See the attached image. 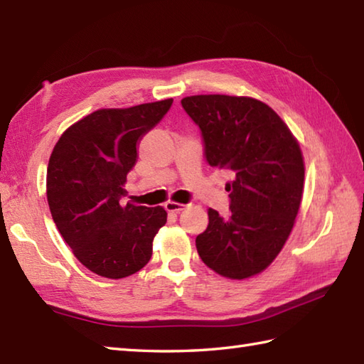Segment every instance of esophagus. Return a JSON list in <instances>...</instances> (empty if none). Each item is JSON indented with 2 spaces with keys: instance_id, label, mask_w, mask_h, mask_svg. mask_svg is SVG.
Masks as SVG:
<instances>
[{
  "instance_id": "1",
  "label": "esophagus",
  "mask_w": 364,
  "mask_h": 364,
  "mask_svg": "<svg viewBox=\"0 0 364 364\" xmlns=\"http://www.w3.org/2000/svg\"><path fill=\"white\" fill-rule=\"evenodd\" d=\"M184 206H186V205L175 203V202H167V203H166V210H167L168 213H180V211L184 210Z\"/></svg>"
}]
</instances>
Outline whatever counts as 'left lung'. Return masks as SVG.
Here are the masks:
<instances>
[{
  "label": "left lung",
  "mask_w": 364,
  "mask_h": 364,
  "mask_svg": "<svg viewBox=\"0 0 364 364\" xmlns=\"http://www.w3.org/2000/svg\"><path fill=\"white\" fill-rule=\"evenodd\" d=\"M183 109L200 128L211 167L230 175V215L210 208L196 239L208 267L223 277L264 270L288 239L304 192V158L289 128L267 105L249 97L194 95Z\"/></svg>",
  "instance_id": "8db88e82"
}]
</instances>
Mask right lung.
<instances>
[{
  "label": "right lung",
  "mask_w": 364,
  "mask_h": 364,
  "mask_svg": "<svg viewBox=\"0 0 364 364\" xmlns=\"http://www.w3.org/2000/svg\"><path fill=\"white\" fill-rule=\"evenodd\" d=\"M173 100L127 109H100L76 122L54 145L46 172L53 220L75 257L106 278L136 274L167 222L164 208L122 205L123 184L137 162L141 139Z\"/></svg>",
  "instance_id": "1"
}]
</instances>
